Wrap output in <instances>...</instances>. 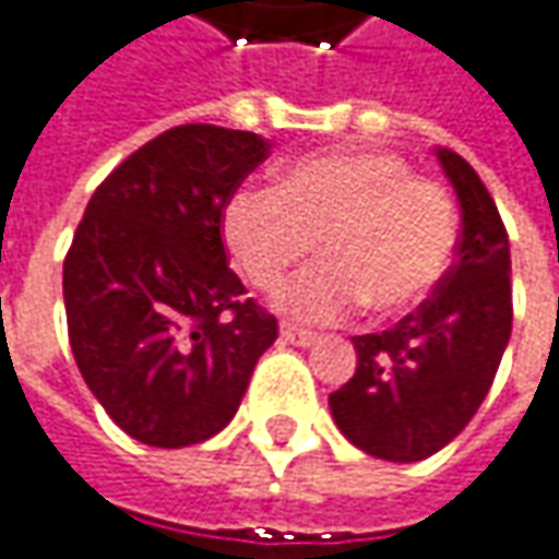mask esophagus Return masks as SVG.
<instances>
[{
    "label": "esophagus",
    "instance_id": "obj_1",
    "mask_svg": "<svg viewBox=\"0 0 559 559\" xmlns=\"http://www.w3.org/2000/svg\"><path fill=\"white\" fill-rule=\"evenodd\" d=\"M281 342L294 347H312L319 342V335L307 332V329H297V325H281Z\"/></svg>",
    "mask_w": 559,
    "mask_h": 559
}]
</instances>
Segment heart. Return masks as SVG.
I'll return each mask as SVG.
<instances>
[{"label": "heart", "mask_w": 559, "mask_h": 559, "mask_svg": "<svg viewBox=\"0 0 559 559\" xmlns=\"http://www.w3.org/2000/svg\"><path fill=\"white\" fill-rule=\"evenodd\" d=\"M221 240L240 275L272 290L307 252L319 265L290 278L275 307L325 325L357 310L402 312L443 278L455 209L443 186L411 177L385 151H329L287 164L275 189L240 186L221 209Z\"/></svg>", "instance_id": "obj_1"}]
</instances>
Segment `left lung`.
Returning <instances> with one entry per match:
<instances>
[{
  "label": "left lung",
  "instance_id": "obj_1",
  "mask_svg": "<svg viewBox=\"0 0 559 559\" xmlns=\"http://www.w3.org/2000/svg\"><path fill=\"white\" fill-rule=\"evenodd\" d=\"M452 182L462 237L433 297L389 332L350 338L357 373L329 408L357 449L385 462H420L449 445L490 392L512 332V265L500 212L475 167L437 148Z\"/></svg>",
  "mask_w": 559,
  "mask_h": 559
}]
</instances>
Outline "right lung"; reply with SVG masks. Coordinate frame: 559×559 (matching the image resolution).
Returning a JSON list of instances; mask_svg holds the SVG:
<instances>
[{"label":"right lung","instance_id":"right-lung-1","mask_svg":"<svg viewBox=\"0 0 559 559\" xmlns=\"http://www.w3.org/2000/svg\"><path fill=\"white\" fill-rule=\"evenodd\" d=\"M269 139L177 126L97 186L62 265L69 342L87 389L132 440L180 449L221 433L275 316L240 300L221 240L227 195Z\"/></svg>","mask_w":559,"mask_h":559}]
</instances>
